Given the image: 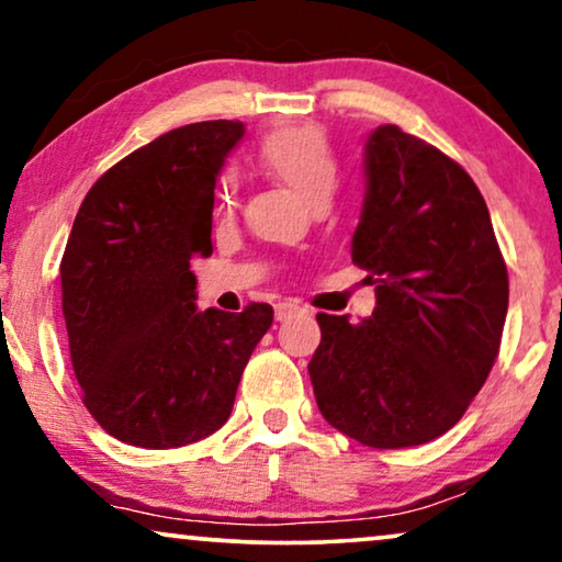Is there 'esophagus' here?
Masks as SVG:
<instances>
[{
  "label": "esophagus",
  "instance_id": "obj_1",
  "mask_svg": "<svg viewBox=\"0 0 562 562\" xmlns=\"http://www.w3.org/2000/svg\"><path fill=\"white\" fill-rule=\"evenodd\" d=\"M302 312H306V306L294 302V299H286V302L276 304V319L279 322H286L294 317V314H302Z\"/></svg>",
  "mask_w": 562,
  "mask_h": 562
}]
</instances>
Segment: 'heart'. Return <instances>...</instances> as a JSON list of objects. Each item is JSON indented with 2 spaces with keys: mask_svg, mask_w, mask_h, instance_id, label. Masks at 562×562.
Masks as SVG:
<instances>
[{
  "mask_svg": "<svg viewBox=\"0 0 562 562\" xmlns=\"http://www.w3.org/2000/svg\"><path fill=\"white\" fill-rule=\"evenodd\" d=\"M256 160L266 173L286 183L310 204L329 199L340 173L335 143L317 125H276L266 130L256 143ZM235 204L237 179L227 171L217 189V206L220 212H229Z\"/></svg>",
  "mask_w": 562,
  "mask_h": 562,
  "instance_id": "1",
  "label": "heart"
}]
</instances>
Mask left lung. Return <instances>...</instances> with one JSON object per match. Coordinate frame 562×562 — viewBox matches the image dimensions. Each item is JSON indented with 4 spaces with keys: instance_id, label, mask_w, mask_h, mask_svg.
Masks as SVG:
<instances>
[{
    "instance_id": "left-lung-1",
    "label": "left lung",
    "mask_w": 562,
    "mask_h": 562,
    "mask_svg": "<svg viewBox=\"0 0 562 562\" xmlns=\"http://www.w3.org/2000/svg\"><path fill=\"white\" fill-rule=\"evenodd\" d=\"M368 191L352 263L375 286L373 317L317 314V406L366 448L432 442L463 417L502 345L509 273L465 168L383 125L366 145Z\"/></svg>"
}]
</instances>
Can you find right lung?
<instances>
[{
    "instance_id": "right-lung-1",
    "label": "right lung",
    "mask_w": 562,
    "mask_h": 562,
    "mask_svg": "<svg viewBox=\"0 0 562 562\" xmlns=\"http://www.w3.org/2000/svg\"><path fill=\"white\" fill-rule=\"evenodd\" d=\"M233 120L156 137L99 176L60 258L81 402L135 448L191 445L225 425L273 322L271 304L196 312L191 258L212 252L214 181L240 140Z\"/></svg>"
}]
</instances>
